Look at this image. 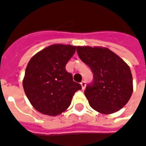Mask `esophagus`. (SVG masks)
I'll return each mask as SVG.
<instances>
[{
    "label": "esophagus",
    "instance_id": "1",
    "mask_svg": "<svg viewBox=\"0 0 146 146\" xmlns=\"http://www.w3.org/2000/svg\"><path fill=\"white\" fill-rule=\"evenodd\" d=\"M80 84H81V86H82V89L83 90H84V88H85V86H86V82L84 81V80H83L82 82L80 83Z\"/></svg>",
    "mask_w": 146,
    "mask_h": 146
}]
</instances>
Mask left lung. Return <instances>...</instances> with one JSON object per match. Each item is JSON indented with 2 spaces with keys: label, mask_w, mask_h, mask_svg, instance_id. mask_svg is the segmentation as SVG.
Segmentation results:
<instances>
[{
  "label": "left lung",
  "mask_w": 146,
  "mask_h": 146,
  "mask_svg": "<svg viewBox=\"0 0 146 146\" xmlns=\"http://www.w3.org/2000/svg\"><path fill=\"white\" fill-rule=\"evenodd\" d=\"M76 52L93 73L84 92L91 107L104 114L123 107L133 92L131 72L125 62L108 48L76 47Z\"/></svg>",
  "instance_id": "1"
}]
</instances>
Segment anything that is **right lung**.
<instances>
[{
  "instance_id": "add662e5",
  "label": "right lung",
  "mask_w": 146,
  "mask_h": 146,
  "mask_svg": "<svg viewBox=\"0 0 146 146\" xmlns=\"http://www.w3.org/2000/svg\"><path fill=\"white\" fill-rule=\"evenodd\" d=\"M75 51V46L53 44L29 62L23 82L24 92L40 113L48 116L60 114L70 106L75 92L82 88L66 70Z\"/></svg>"
}]
</instances>
